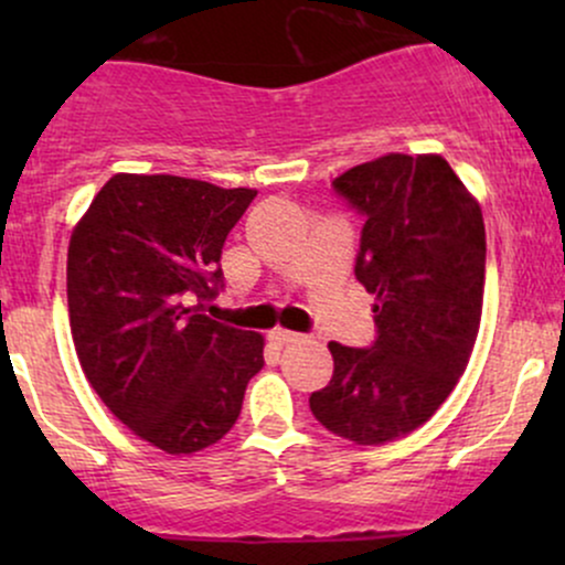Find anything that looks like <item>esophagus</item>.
<instances>
[{
    "mask_svg": "<svg viewBox=\"0 0 565 565\" xmlns=\"http://www.w3.org/2000/svg\"><path fill=\"white\" fill-rule=\"evenodd\" d=\"M270 340H274L276 345H291V342L302 340V334L289 332V329H274V332H270Z\"/></svg>",
    "mask_w": 565,
    "mask_h": 565,
    "instance_id": "esophagus-1",
    "label": "esophagus"
}]
</instances>
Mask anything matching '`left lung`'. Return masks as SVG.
<instances>
[{"mask_svg": "<svg viewBox=\"0 0 565 565\" xmlns=\"http://www.w3.org/2000/svg\"><path fill=\"white\" fill-rule=\"evenodd\" d=\"M364 217L355 278L374 305V342H329L334 374L310 412L334 436L385 444L436 414L468 366L483 305L481 206L449 161L387 153L332 183Z\"/></svg>", "mask_w": 565, "mask_h": 565, "instance_id": "1", "label": "left lung"}]
</instances>
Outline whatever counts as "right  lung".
<instances>
[{
  "instance_id": "obj_1",
  "label": "right lung",
  "mask_w": 565,
  "mask_h": 565,
  "mask_svg": "<svg viewBox=\"0 0 565 565\" xmlns=\"http://www.w3.org/2000/svg\"><path fill=\"white\" fill-rule=\"evenodd\" d=\"M257 191L174 174H114L68 244V316L89 385L170 454L217 444L263 369V337L201 313Z\"/></svg>"
}]
</instances>
